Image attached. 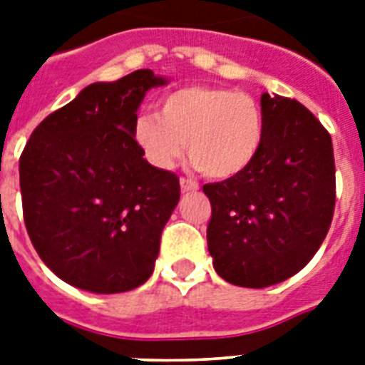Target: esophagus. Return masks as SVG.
<instances>
[{"mask_svg": "<svg viewBox=\"0 0 365 365\" xmlns=\"http://www.w3.org/2000/svg\"><path fill=\"white\" fill-rule=\"evenodd\" d=\"M180 185H182L183 193H189V191H197V189H199V183L195 182L193 178H182V180H180Z\"/></svg>", "mask_w": 365, "mask_h": 365, "instance_id": "34e87169", "label": "esophagus"}]
</instances>
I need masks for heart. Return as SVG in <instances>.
I'll return each mask as SVG.
<instances>
[{"instance_id": "1", "label": "heart", "mask_w": 365, "mask_h": 365, "mask_svg": "<svg viewBox=\"0 0 365 365\" xmlns=\"http://www.w3.org/2000/svg\"><path fill=\"white\" fill-rule=\"evenodd\" d=\"M265 130V111L254 96L222 87H183L163 98L160 115L138 117L132 138L159 170H172L187 148L197 170L227 180L257 159Z\"/></svg>"}]
</instances>
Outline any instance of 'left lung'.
I'll return each mask as SVG.
<instances>
[{"instance_id":"obj_1","label":"left lung","mask_w":365,"mask_h":365,"mask_svg":"<svg viewBox=\"0 0 365 365\" xmlns=\"http://www.w3.org/2000/svg\"><path fill=\"white\" fill-rule=\"evenodd\" d=\"M265 142L235 178L206 183V229L214 269L242 288L294 277L317 254L335 210V160L329 132L297 100L261 96Z\"/></svg>"}]
</instances>
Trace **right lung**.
I'll list each match as a JSON object with an SVG mask.
<instances>
[{
    "label": "right lung",
    "instance_id": "add662e5",
    "mask_svg": "<svg viewBox=\"0 0 365 365\" xmlns=\"http://www.w3.org/2000/svg\"><path fill=\"white\" fill-rule=\"evenodd\" d=\"M166 79L136 70L94 83L45 117L20 155V193L34 248L64 282L119 294L151 277L180 180L143 159L136 111Z\"/></svg>",
    "mask_w": 365,
    "mask_h": 365
}]
</instances>
